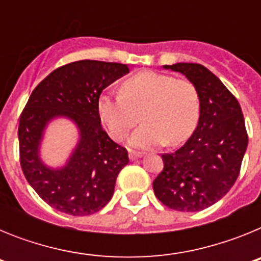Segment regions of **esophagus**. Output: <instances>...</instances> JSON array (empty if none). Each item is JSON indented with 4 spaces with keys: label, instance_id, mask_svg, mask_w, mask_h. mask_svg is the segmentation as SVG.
I'll use <instances>...</instances> for the list:
<instances>
[{
    "label": "esophagus",
    "instance_id": "esophagus-1",
    "mask_svg": "<svg viewBox=\"0 0 261 261\" xmlns=\"http://www.w3.org/2000/svg\"><path fill=\"white\" fill-rule=\"evenodd\" d=\"M141 156V153L140 151H135V150H129V158L135 161V159H138Z\"/></svg>",
    "mask_w": 261,
    "mask_h": 261
}]
</instances>
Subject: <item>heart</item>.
<instances>
[{"instance_id":"heart-1","label":"heart","mask_w":261,"mask_h":261,"mask_svg":"<svg viewBox=\"0 0 261 261\" xmlns=\"http://www.w3.org/2000/svg\"><path fill=\"white\" fill-rule=\"evenodd\" d=\"M98 112L115 140H123L138 123H144L129 138L135 147L150 149L162 144L186 141L196 128L200 98L195 85L155 71H141L121 84V94H103Z\"/></svg>"}]
</instances>
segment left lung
<instances>
[{"mask_svg":"<svg viewBox=\"0 0 261 261\" xmlns=\"http://www.w3.org/2000/svg\"><path fill=\"white\" fill-rule=\"evenodd\" d=\"M195 85L200 117L186 144L163 154V170L153 181L159 201L179 212H199L221 200L234 186L248 145L238 100L220 78L200 64L163 65Z\"/></svg>","mask_w":261,"mask_h":261,"instance_id":"left-lung-1","label":"left lung"}]
</instances>
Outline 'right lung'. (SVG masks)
Listing matches in <instances>:
<instances>
[{"label":"right lung","instance_id":"1","mask_svg":"<svg viewBox=\"0 0 261 261\" xmlns=\"http://www.w3.org/2000/svg\"><path fill=\"white\" fill-rule=\"evenodd\" d=\"M128 73L125 64L82 60L53 70L32 91L18 128L20 166L30 186L59 212L89 216L114 195L128 151L102 128L98 100L106 87ZM59 117L73 121L80 138L66 166L53 169L41 161L40 145L47 124Z\"/></svg>","mask_w":261,"mask_h":261}]
</instances>
